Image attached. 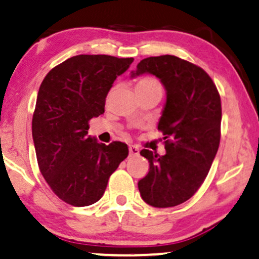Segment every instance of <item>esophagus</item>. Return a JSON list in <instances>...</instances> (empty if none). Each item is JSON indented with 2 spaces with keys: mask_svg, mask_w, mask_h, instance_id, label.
I'll use <instances>...</instances> for the list:
<instances>
[{
  "mask_svg": "<svg viewBox=\"0 0 259 259\" xmlns=\"http://www.w3.org/2000/svg\"><path fill=\"white\" fill-rule=\"evenodd\" d=\"M139 148L136 146H129V156L134 157V156H139Z\"/></svg>",
  "mask_w": 259,
  "mask_h": 259,
  "instance_id": "1",
  "label": "esophagus"
}]
</instances>
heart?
<instances>
[{
    "label": "heart",
    "instance_id": "heart-1",
    "mask_svg": "<svg viewBox=\"0 0 259 259\" xmlns=\"http://www.w3.org/2000/svg\"><path fill=\"white\" fill-rule=\"evenodd\" d=\"M135 90L136 92H147L158 90L162 91V85L157 79L151 78V76H145V78H140L135 82Z\"/></svg>",
    "mask_w": 259,
    "mask_h": 259
}]
</instances>
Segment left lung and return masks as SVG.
Segmentation results:
<instances>
[{
  "instance_id": "1",
  "label": "left lung",
  "mask_w": 259,
  "mask_h": 259,
  "mask_svg": "<svg viewBox=\"0 0 259 259\" xmlns=\"http://www.w3.org/2000/svg\"><path fill=\"white\" fill-rule=\"evenodd\" d=\"M142 74L157 76L167 92L158 123L167 152H140L150 170L139 191L150 206L174 207L191 198L209 171L221 142V96L202 68L175 56L142 59L132 78Z\"/></svg>"
}]
</instances>
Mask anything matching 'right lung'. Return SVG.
Returning a JSON list of instances; mask_svg holds the SVG:
<instances>
[{
    "label": "right lung",
    "instance_id": "1",
    "mask_svg": "<svg viewBox=\"0 0 259 259\" xmlns=\"http://www.w3.org/2000/svg\"><path fill=\"white\" fill-rule=\"evenodd\" d=\"M134 58L79 55L45 76L32 115L41 174L62 201L85 207L102 197L113 171L127 157L125 144L108 146L88 135L89 121L105 113L113 82Z\"/></svg>",
    "mask_w": 259,
    "mask_h": 259
}]
</instances>
